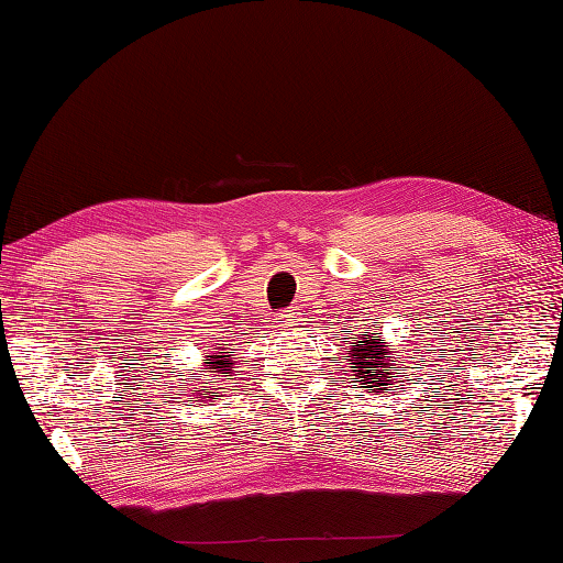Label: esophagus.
Instances as JSON below:
<instances>
[{
  "label": "esophagus",
  "mask_w": 563,
  "mask_h": 563,
  "mask_svg": "<svg viewBox=\"0 0 563 563\" xmlns=\"http://www.w3.org/2000/svg\"><path fill=\"white\" fill-rule=\"evenodd\" d=\"M280 319H283L285 327H295L297 321H300V312H297V309H285V312L280 314Z\"/></svg>",
  "instance_id": "1"
}]
</instances>
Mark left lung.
<instances>
[{
  "mask_svg": "<svg viewBox=\"0 0 563 563\" xmlns=\"http://www.w3.org/2000/svg\"><path fill=\"white\" fill-rule=\"evenodd\" d=\"M367 336V333H365ZM345 361H351L355 377H361L357 382L365 385L367 389L375 387V389H387L389 385V375L385 367H389V363L394 365V361H389L387 349L382 345V341L377 336H369L367 341H357L353 349L349 351V357Z\"/></svg>",
  "mask_w": 563,
  "mask_h": 563,
  "instance_id": "8db88e82",
  "label": "left lung"
}]
</instances>
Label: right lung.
<instances>
[{"instance_id": "right-lung-1", "label": "right lung", "mask_w": 563, "mask_h": 563, "mask_svg": "<svg viewBox=\"0 0 563 563\" xmlns=\"http://www.w3.org/2000/svg\"><path fill=\"white\" fill-rule=\"evenodd\" d=\"M210 363L206 365V373H220L222 377H230V373H224V369L232 367V357L230 355H208ZM218 391L210 394V399L214 397Z\"/></svg>"}]
</instances>
